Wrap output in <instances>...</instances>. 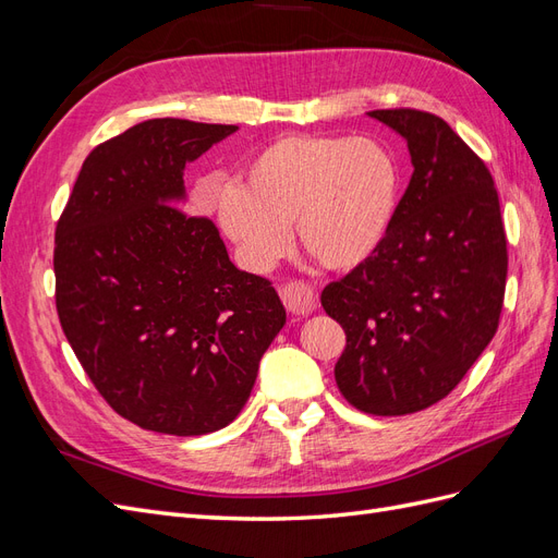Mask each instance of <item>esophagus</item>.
<instances>
[{
  "instance_id": "obj_1",
  "label": "esophagus",
  "mask_w": 558,
  "mask_h": 558,
  "mask_svg": "<svg viewBox=\"0 0 558 558\" xmlns=\"http://www.w3.org/2000/svg\"><path fill=\"white\" fill-rule=\"evenodd\" d=\"M281 300H283L286 310H289L295 316H307L318 305L316 291L305 281H289V283H286L281 289Z\"/></svg>"
}]
</instances>
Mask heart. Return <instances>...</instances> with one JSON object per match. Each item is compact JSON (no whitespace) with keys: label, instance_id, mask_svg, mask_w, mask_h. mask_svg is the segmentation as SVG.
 Returning a JSON list of instances; mask_svg holds the SVG:
<instances>
[{"label":"heart","instance_id":"b5f03b06","mask_svg":"<svg viewBox=\"0 0 558 558\" xmlns=\"http://www.w3.org/2000/svg\"><path fill=\"white\" fill-rule=\"evenodd\" d=\"M396 154L373 137L289 134L263 146L242 189L221 191L216 221L251 269H267L300 246L328 269H353L384 244L400 202Z\"/></svg>","mask_w":558,"mask_h":558}]
</instances>
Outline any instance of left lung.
<instances>
[{"mask_svg": "<svg viewBox=\"0 0 558 558\" xmlns=\"http://www.w3.org/2000/svg\"><path fill=\"white\" fill-rule=\"evenodd\" d=\"M367 116L408 142L414 172L384 244L328 283L320 305L347 335L340 393L365 414L400 416L449 396L494 340L508 242L492 172L440 116Z\"/></svg>", "mask_w": 558, "mask_h": 558, "instance_id": "left-lung-1", "label": "left lung"}]
</instances>
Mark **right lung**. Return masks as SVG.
<instances>
[{"label": "right lung", "mask_w": 558, "mask_h": 558, "mask_svg": "<svg viewBox=\"0 0 558 558\" xmlns=\"http://www.w3.org/2000/svg\"><path fill=\"white\" fill-rule=\"evenodd\" d=\"M234 130L150 118L99 144L56 228L62 330L113 412L144 430L226 428L286 324L272 283L181 209L185 165Z\"/></svg>", "instance_id": "1"}]
</instances>
